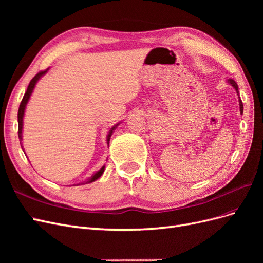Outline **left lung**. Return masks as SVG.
Listing matches in <instances>:
<instances>
[{
  "label": "left lung",
  "mask_w": 263,
  "mask_h": 263,
  "mask_svg": "<svg viewBox=\"0 0 263 263\" xmlns=\"http://www.w3.org/2000/svg\"><path fill=\"white\" fill-rule=\"evenodd\" d=\"M227 82H228L230 85H232V86H234V89L236 90V93H237V95H238V101H239V109H240V114H242V112H243V105H242V102H241V100H240L239 91H238V85H237V83L233 80V79H228Z\"/></svg>",
  "instance_id": "obj_1"
}]
</instances>
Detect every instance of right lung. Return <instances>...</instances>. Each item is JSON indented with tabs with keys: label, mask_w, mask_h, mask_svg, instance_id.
<instances>
[{
	"label": "right lung",
	"mask_w": 263,
	"mask_h": 263,
	"mask_svg": "<svg viewBox=\"0 0 263 263\" xmlns=\"http://www.w3.org/2000/svg\"><path fill=\"white\" fill-rule=\"evenodd\" d=\"M48 70H49V68L47 69V70H45V71H42V72L37 73L33 79H31V81L29 82V85H28V87H27V91H26L25 94H24V98H23V100H22V102H21V105H20V108H18V114H17V118H18V138H20L21 146L23 145V144H22V140H23V138H22V137H23V136H22V135H23V119H24V114H25L26 105H27V103H28V101H29V99H30L31 93H33V91H34V89H35V86H36L37 82L39 81V79H41L43 76H45L47 72H48ZM119 124H121V123H118V124L114 125V126L112 127V128L109 129V132H108V134H107V136H106L107 146L109 145L110 136H112L114 130L117 128V126H118ZM22 149H23V146H22ZM104 170H105V165H103L102 168H101L99 171L95 172L91 178L86 179L85 181H82V182H80V183H78V184H73V185H82V184H87V183H92V182H94L95 180H98L99 178H101V176L103 174V172H104Z\"/></svg>",
	"instance_id": "1"
}]
</instances>
